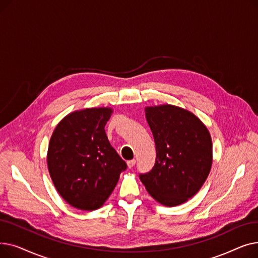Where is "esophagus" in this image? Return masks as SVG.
Returning a JSON list of instances; mask_svg holds the SVG:
<instances>
[{"label": "esophagus", "mask_w": 258, "mask_h": 258, "mask_svg": "<svg viewBox=\"0 0 258 258\" xmlns=\"http://www.w3.org/2000/svg\"><path fill=\"white\" fill-rule=\"evenodd\" d=\"M135 165H136V160H135V159L127 161V166H128V168H133Z\"/></svg>", "instance_id": "34e87169"}]
</instances>
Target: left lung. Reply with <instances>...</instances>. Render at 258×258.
Returning a JSON list of instances; mask_svg holds the SVG:
<instances>
[{
    "label": "left lung",
    "instance_id": "left-lung-1",
    "mask_svg": "<svg viewBox=\"0 0 258 258\" xmlns=\"http://www.w3.org/2000/svg\"><path fill=\"white\" fill-rule=\"evenodd\" d=\"M156 144L151 171L140 173L146 190L165 206L192 198L206 181L212 164V142L207 127L192 113L164 104L145 108Z\"/></svg>",
    "mask_w": 258,
    "mask_h": 258
}]
</instances>
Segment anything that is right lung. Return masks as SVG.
I'll list each match as a JSON object with an SVG mask.
<instances>
[{
	"instance_id": "right-lung-1",
	"label": "right lung",
	"mask_w": 258,
	"mask_h": 258,
	"mask_svg": "<svg viewBox=\"0 0 258 258\" xmlns=\"http://www.w3.org/2000/svg\"><path fill=\"white\" fill-rule=\"evenodd\" d=\"M112 108H86L66 116L54 130L48 168L58 194L80 210L100 208L127 165L110 144L104 126Z\"/></svg>"
}]
</instances>
